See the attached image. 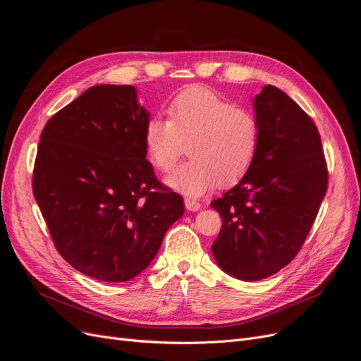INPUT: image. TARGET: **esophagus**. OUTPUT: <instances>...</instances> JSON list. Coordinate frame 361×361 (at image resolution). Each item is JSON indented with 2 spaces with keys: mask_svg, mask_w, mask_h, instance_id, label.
Segmentation results:
<instances>
[{
  "mask_svg": "<svg viewBox=\"0 0 361 361\" xmlns=\"http://www.w3.org/2000/svg\"><path fill=\"white\" fill-rule=\"evenodd\" d=\"M185 207H187L188 211H192V212H195V211H199V209H200L202 204H200L199 202L192 200V199H185Z\"/></svg>",
  "mask_w": 361,
  "mask_h": 361,
  "instance_id": "34e87169",
  "label": "esophagus"
}]
</instances>
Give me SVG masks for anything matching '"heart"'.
<instances>
[{"mask_svg": "<svg viewBox=\"0 0 361 361\" xmlns=\"http://www.w3.org/2000/svg\"><path fill=\"white\" fill-rule=\"evenodd\" d=\"M147 159L169 173L188 143L191 159L167 183L190 197H199L218 182L232 183L253 166L260 143L257 117L209 89L190 87L167 105V118L152 117L143 129Z\"/></svg>", "mask_w": 361, "mask_h": 361, "instance_id": "heart-1", "label": "heart"}]
</instances>
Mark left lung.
Returning a JSON list of instances; mask_svg holds the SVG:
<instances>
[{"label": "left lung", "mask_w": 361, "mask_h": 361, "mask_svg": "<svg viewBox=\"0 0 361 361\" xmlns=\"http://www.w3.org/2000/svg\"><path fill=\"white\" fill-rule=\"evenodd\" d=\"M260 143L253 166L221 199L212 244L227 274L253 281L276 274L298 255L329 187L321 135L310 116L274 85L255 97Z\"/></svg>", "instance_id": "obj_1"}]
</instances>
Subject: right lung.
<instances>
[{"label": "right lung", "instance_id": "1", "mask_svg": "<svg viewBox=\"0 0 361 361\" xmlns=\"http://www.w3.org/2000/svg\"><path fill=\"white\" fill-rule=\"evenodd\" d=\"M149 120L133 85L90 87L42 130L32 194L61 257L101 281L146 269L183 199L146 159Z\"/></svg>", "mask_w": 361, "mask_h": 361}]
</instances>
